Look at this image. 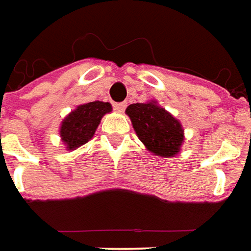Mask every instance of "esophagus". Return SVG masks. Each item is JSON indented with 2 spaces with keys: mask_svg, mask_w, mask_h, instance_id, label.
Wrapping results in <instances>:
<instances>
[{
  "mask_svg": "<svg viewBox=\"0 0 251 251\" xmlns=\"http://www.w3.org/2000/svg\"><path fill=\"white\" fill-rule=\"evenodd\" d=\"M126 106H127L126 102H117V104L113 105V108H115V111L119 112V113H123V112L126 111Z\"/></svg>",
  "mask_w": 251,
  "mask_h": 251,
  "instance_id": "1",
  "label": "esophagus"
}]
</instances>
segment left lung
I'll use <instances>...</instances> for the list:
<instances>
[{
  "label": "left lung",
  "instance_id": "left-lung-1",
  "mask_svg": "<svg viewBox=\"0 0 251 251\" xmlns=\"http://www.w3.org/2000/svg\"><path fill=\"white\" fill-rule=\"evenodd\" d=\"M126 113L131 119L139 140L152 155L170 158L181 151L184 143V128L181 122L157 101L131 104L127 106Z\"/></svg>",
  "mask_w": 251,
  "mask_h": 251
}]
</instances>
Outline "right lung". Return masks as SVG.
Here are the masks:
<instances>
[{"label": "right lung", "mask_w": 251, "mask_h": 251, "mask_svg": "<svg viewBox=\"0 0 251 251\" xmlns=\"http://www.w3.org/2000/svg\"><path fill=\"white\" fill-rule=\"evenodd\" d=\"M112 112V105L104 101H92L78 105L62 120L59 135L66 150H77L93 138L104 115Z\"/></svg>", "instance_id": "obj_1"}]
</instances>
